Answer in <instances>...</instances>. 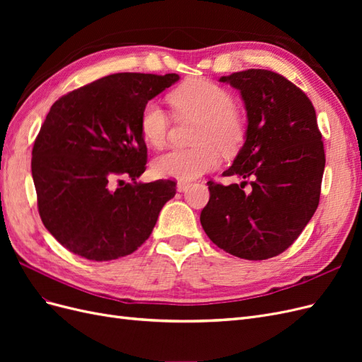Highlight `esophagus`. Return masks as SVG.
Masks as SVG:
<instances>
[{"mask_svg":"<svg viewBox=\"0 0 362 362\" xmlns=\"http://www.w3.org/2000/svg\"><path fill=\"white\" fill-rule=\"evenodd\" d=\"M189 187H190V182H189V181H178V182H177L178 192H185Z\"/></svg>","mask_w":362,"mask_h":362,"instance_id":"esophagus-1","label":"esophagus"}]
</instances>
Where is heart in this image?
I'll list each match as a JSON object with an SVG mask.
<instances>
[{
    "label": "heart",
    "instance_id": "obj_1",
    "mask_svg": "<svg viewBox=\"0 0 362 362\" xmlns=\"http://www.w3.org/2000/svg\"><path fill=\"white\" fill-rule=\"evenodd\" d=\"M169 103L178 116L198 119L193 148L164 152L152 163V172L160 178L192 181L216 169L225 154H234L246 137V117L234 107V98L225 87L196 78L181 84L169 95ZM170 120L163 107L148 101L140 112L139 127L148 145L161 148L166 144Z\"/></svg>",
    "mask_w": 362,
    "mask_h": 362
}]
</instances>
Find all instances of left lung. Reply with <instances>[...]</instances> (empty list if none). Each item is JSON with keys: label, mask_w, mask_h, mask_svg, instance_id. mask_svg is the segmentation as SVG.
I'll return each instance as SVG.
<instances>
[{"label": "left lung", "mask_w": 362, "mask_h": 362, "mask_svg": "<svg viewBox=\"0 0 362 362\" xmlns=\"http://www.w3.org/2000/svg\"><path fill=\"white\" fill-rule=\"evenodd\" d=\"M240 90L247 113L243 148L223 177L208 181L210 201L201 225L211 242L245 259L282 254L319 206L325 170L314 105L298 86L273 71L247 69L222 76ZM251 187L246 191L244 185Z\"/></svg>", "instance_id": "obj_1"}]
</instances>
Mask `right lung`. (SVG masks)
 Returning <instances> with one entry per match:
<instances>
[{"instance_id": "obj_1", "label": "right lung", "mask_w": 362, "mask_h": 362, "mask_svg": "<svg viewBox=\"0 0 362 362\" xmlns=\"http://www.w3.org/2000/svg\"><path fill=\"white\" fill-rule=\"evenodd\" d=\"M178 80L177 74H113L52 104L33 146L31 175L43 225L72 254L110 261L149 238L177 182L137 181L148 160L139 117Z\"/></svg>"}]
</instances>
